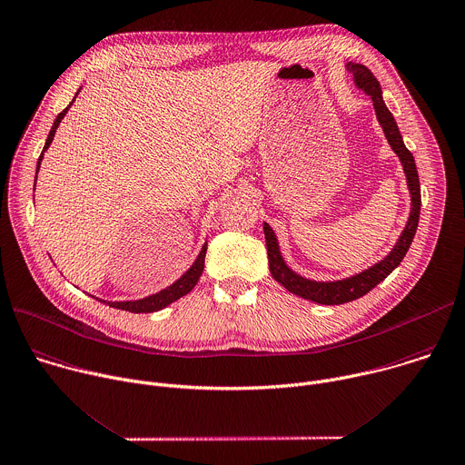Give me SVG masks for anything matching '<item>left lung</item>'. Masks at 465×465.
Instances as JSON below:
<instances>
[{"label": "left lung", "instance_id": "obj_1", "mask_svg": "<svg viewBox=\"0 0 465 465\" xmlns=\"http://www.w3.org/2000/svg\"><path fill=\"white\" fill-rule=\"evenodd\" d=\"M345 67H347L349 73H352L354 84L358 85V89L365 91L372 98L378 122H380V125H381V129L387 136V142L391 143L392 151L398 154V159L403 166L409 193H411V213H409V221H407L398 242L394 244V248L391 250V253L385 259H381L374 266H371V268H367V270H363V272H360L352 277L340 279V281H312V279L301 277L292 268H288L281 252H279V242H277V237H275L273 230L270 228L268 223H264L262 230H264V239H266L268 266H270L272 277L279 284H282L288 292H292V293H295L302 299L320 302V304H343V302L354 301L358 297H363L376 284H380L403 261V257H405V253H407V250H409V246L414 239L418 221H420V206H421L420 179H418L414 157H412V153L405 147L403 138L400 134V129L396 125V120H394L392 113L387 109L385 102H383L380 82L371 73V69H367L361 64L349 62Z\"/></svg>", "mask_w": 465, "mask_h": 465}]
</instances>
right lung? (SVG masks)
<instances>
[{
    "mask_svg": "<svg viewBox=\"0 0 465 465\" xmlns=\"http://www.w3.org/2000/svg\"><path fill=\"white\" fill-rule=\"evenodd\" d=\"M78 93H80V89H78ZM78 93H76V94H78ZM74 98H76V96H74ZM74 98H73V102H74ZM73 102H71V104H69V105H67V107H65V109L56 116V120H54V124H53V127H51V131H49V136H47V140H45L44 151H42L40 159H38L36 173H38V170H40V163H42V159H44V153H45V151H47V147L51 145V142H53V138H54L56 129H58V125H60L62 118L65 116V113L69 111V107L73 105ZM35 184H36V183H35ZM206 246H208V242H204V246H203L201 253L197 255V259H195V262L190 266V270H188L186 273H183V277H181V279H177L173 284H170L168 288L161 290L159 293H153V295H149V297L136 299V301H102V302H107V304H109V306H113V308H120V311H127V312H133V314H149V312L163 311L164 306L172 304L173 301L181 299L183 295H186L188 292H192V290H193V286L197 284V281H199V277H201V273H203V270H204Z\"/></svg>",
    "mask_w": 465,
    "mask_h": 465,
    "instance_id": "right-lung-1",
    "label": "right lung"
}]
</instances>
